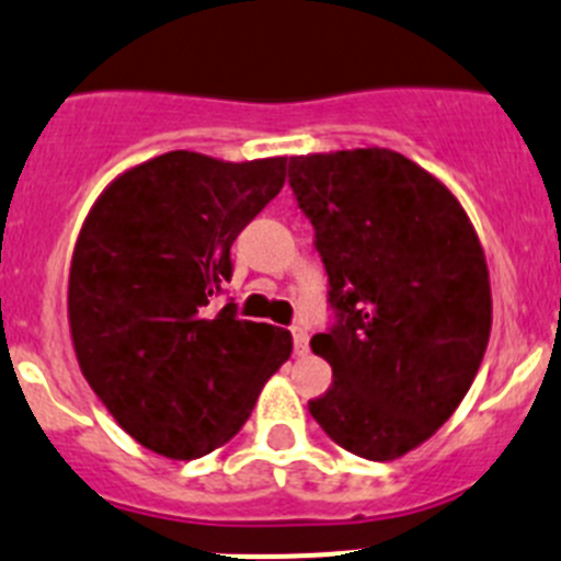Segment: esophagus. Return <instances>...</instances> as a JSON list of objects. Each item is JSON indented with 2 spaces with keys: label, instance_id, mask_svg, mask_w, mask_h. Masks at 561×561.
<instances>
[{
  "label": "esophagus",
  "instance_id": "esophagus-1",
  "mask_svg": "<svg viewBox=\"0 0 561 561\" xmlns=\"http://www.w3.org/2000/svg\"><path fill=\"white\" fill-rule=\"evenodd\" d=\"M291 339H295L297 356H306V353H308V328L306 325H291Z\"/></svg>",
  "mask_w": 561,
  "mask_h": 561
}]
</instances>
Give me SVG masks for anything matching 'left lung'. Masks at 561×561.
<instances>
[{
  "label": "left lung",
  "instance_id": "left-lung-1",
  "mask_svg": "<svg viewBox=\"0 0 561 561\" xmlns=\"http://www.w3.org/2000/svg\"><path fill=\"white\" fill-rule=\"evenodd\" d=\"M314 225L333 322L311 351L333 369L311 417L344 450L389 461L456 411L492 328L484 250L459 199L381 147L289 158Z\"/></svg>",
  "mask_w": 561,
  "mask_h": 561
}]
</instances>
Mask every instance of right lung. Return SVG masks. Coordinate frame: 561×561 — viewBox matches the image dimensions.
<instances>
[{
    "instance_id": "add662e5",
    "label": "right lung",
    "mask_w": 561,
    "mask_h": 561,
    "mask_svg": "<svg viewBox=\"0 0 561 561\" xmlns=\"http://www.w3.org/2000/svg\"><path fill=\"white\" fill-rule=\"evenodd\" d=\"M286 158L174 150L116 178L82 225L69 325L85 381L144 448L199 459L247 423L291 356L284 328L214 314L230 247L284 188Z\"/></svg>"
}]
</instances>
